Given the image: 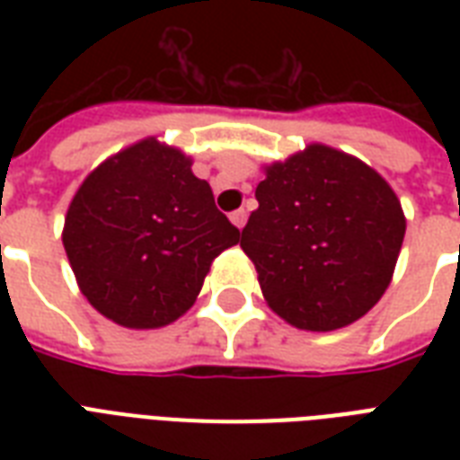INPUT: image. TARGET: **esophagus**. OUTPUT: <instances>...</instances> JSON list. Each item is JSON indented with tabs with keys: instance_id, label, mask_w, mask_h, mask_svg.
Wrapping results in <instances>:
<instances>
[{
	"instance_id": "esophagus-1",
	"label": "esophagus",
	"mask_w": 460,
	"mask_h": 460,
	"mask_svg": "<svg viewBox=\"0 0 460 460\" xmlns=\"http://www.w3.org/2000/svg\"><path fill=\"white\" fill-rule=\"evenodd\" d=\"M229 219H231V224L236 226V229H243V226H245V219H248V215H245V209H236V212H231Z\"/></svg>"
}]
</instances>
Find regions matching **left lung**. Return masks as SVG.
<instances>
[{
	"label": "left lung",
	"instance_id": "8db88e82",
	"mask_svg": "<svg viewBox=\"0 0 460 460\" xmlns=\"http://www.w3.org/2000/svg\"><path fill=\"white\" fill-rule=\"evenodd\" d=\"M260 208L241 234L267 305L291 327L334 332L360 320L392 284L406 217L372 166L310 143L265 166Z\"/></svg>",
	"mask_w": 460,
	"mask_h": 460
}]
</instances>
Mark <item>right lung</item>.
Segmentation results:
<instances>
[{"label":"right lung","instance_id":"right-lung-1","mask_svg":"<svg viewBox=\"0 0 460 460\" xmlns=\"http://www.w3.org/2000/svg\"><path fill=\"white\" fill-rule=\"evenodd\" d=\"M193 159L150 136L85 176L64 219L81 294L128 329H159L190 310L212 260L241 231L217 209Z\"/></svg>","mask_w":460,"mask_h":460}]
</instances>
